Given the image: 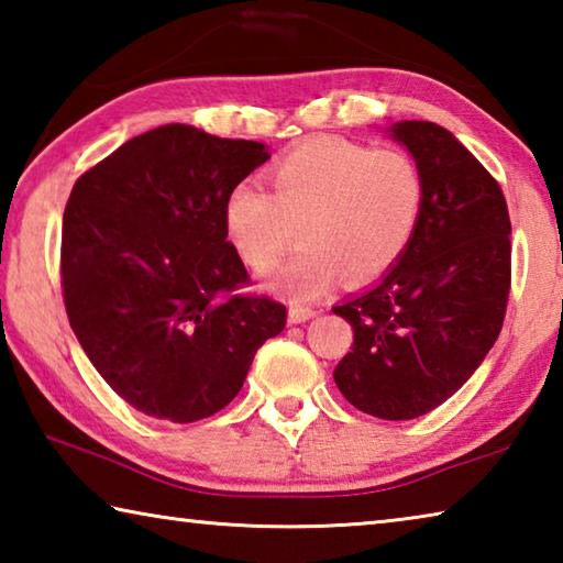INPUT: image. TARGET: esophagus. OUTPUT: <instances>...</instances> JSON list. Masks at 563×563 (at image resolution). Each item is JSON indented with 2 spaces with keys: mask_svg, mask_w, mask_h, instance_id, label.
I'll use <instances>...</instances> for the list:
<instances>
[{
  "mask_svg": "<svg viewBox=\"0 0 563 563\" xmlns=\"http://www.w3.org/2000/svg\"><path fill=\"white\" fill-rule=\"evenodd\" d=\"M316 318V308H310V305H300V302H292L290 310H288V322L292 325H298V322H305Z\"/></svg>",
  "mask_w": 563,
  "mask_h": 563,
  "instance_id": "esophagus-1",
  "label": "esophagus"
}]
</instances>
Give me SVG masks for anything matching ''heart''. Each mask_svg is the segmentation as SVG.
<instances>
[{
  "mask_svg": "<svg viewBox=\"0 0 563 563\" xmlns=\"http://www.w3.org/2000/svg\"><path fill=\"white\" fill-rule=\"evenodd\" d=\"M268 180L271 194L253 180L233 186L223 223L255 273L280 263L298 225L302 243L273 280L295 295L325 290L340 273L369 280L393 268L424 211L422 168L399 148L312 139L275 161Z\"/></svg>",
  "mask_w": 563,
  "mask_h": 563,
  "instance_id": "b5f03b06",
  "label": "heart"
}]
</instances>
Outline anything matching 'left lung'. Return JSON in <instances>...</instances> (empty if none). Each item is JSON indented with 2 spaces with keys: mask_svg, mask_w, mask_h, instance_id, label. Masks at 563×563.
Returning a JSON list of instances; mask_svg holds the SVG:
<instances>
[{
  "mask_svg": "<svg viewBox=\"0 0 563 563\" xmlns=\"http://www.w3.org/2000/svg\"><path fill=\"white\" fill-rule=\"evenodd\" d=\"M424 176V211L399 261L332 308L355 342L335 367L350 405L379 419H415L446 402L499 338L511 280L507 201L452 131L397 121Z\"/></svg>",
  "mask_w": 563,
  "mask_h": 563,
  "instance_id": "8db88e82",
  "label": "left lung"
}]
</instances>
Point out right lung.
Returning a JSON list of instances; mask_svg holds the SVG:
<instances>
[{
	"mask_svg": "<svg viewBox=\"0 0 563 563\" xmlns=\"http://www.w3.org/2000/svg\"><path fill=\"white\" fill-rule=\"evenodd\" d=\"M271 158L258 141L166 123L74 184L62 228L66 316L97 373L139 412L196 422L241 393L255 352L285 328L228 243L231 188Z\"/></svg>",
	"mask_w": 563,
	"mask_h": 563,
	"instance_id": "right-lung-1",
	"label": "right lung"
}]
</instances>
